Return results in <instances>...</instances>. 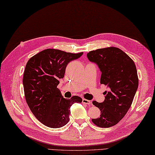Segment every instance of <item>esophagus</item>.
<instances>
[{"label": "esophagus", "instance_id": "1", "mask_svg": "<svg viewBox=\"0 0 155 155\" xmlns=\"http://www.w3.org/2000/svg\"><path fill=\"white\" fill-rule=\"evenodd\" d=\"M82 102L83 104H88V105H91V104H92V103H91V102L90 101V100L85 99V98H83L82 100Z\"/></svg>", "mask_w": 155, "mask_h": 155}]
</instances>
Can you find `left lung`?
Wrapping results in <instances>:
<instances>
[{
    "instance_id": "1",
    "label": "left lung",
    "mask_w": 155,
    "mask_h": 155,
    "mask_svg": "<svg viewBox=\"0 0 155 155\" xmlns=\"http://www.w3.org/2000/svg\"><path fill=\"white\" fill-rule=\"evenodd\" d=\"M87 56L98 65L102 72L100 83L108 88L103 102H93L101 114L92 121L102 128L114 126L126 115L138 87L136 65L127 54L115 47L91 51Z\"/></svg>"
}]
</instances>
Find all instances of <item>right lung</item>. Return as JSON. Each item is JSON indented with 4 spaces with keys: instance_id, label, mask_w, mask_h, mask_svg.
<instances>
[{
    "instance_id": "add662e5",
    "label": "right lung",
    "mask_w": 155,
    "mask_h": 155,
    "mask_svg": "<svg viewBox=\"0 0 155 155\" xmlns=\"http://www.w3.org/2000/svg\"><path fill=\"white\" fill-rule=\"evenodd\" d=\"M83 53L47 49L27 62L23 79L26 102L35 117L48 127L64 126L70 119L71 106L82 102L78 96L70 99L63 98L57 85L64 78L67 64Z\"/></svg>"
}]
</instances>
